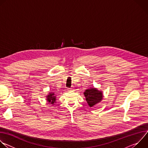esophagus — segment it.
<instances>
[{"mask_svg":"<svg viewBox=\"0 0 148 148\" xmlns=\"http://www.w3.org/2000/svg\"><path fill=\"white\" fill-rule=\"evenodd\" d=\"M68 91H69V92H73V91H74V88H69V89H68Z\"/></svg>","mask_w":148,"mask_h":148,"instance_id":"esophagus-1","label":"esophagus"}]
</instances>
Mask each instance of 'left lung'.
I'll use <instances>...</instances> for the list:
<instances>
[{"label": "left lung", "instance_id": "1", "mask_svg": "<svg viewBox=\"0 0 148 148\" xmlns=\"http://www.w3.org/2000/svg\"><path fill=\"white\" fill-rule=\"evenodd\" d=\"M84 94L86 97V101L91 107L95 106L97 103L100 102L103 98L102 91L95 88H90L86 90Z\"/></svg>", "mask_w": 148, "mask_h": 148}]
</instances>
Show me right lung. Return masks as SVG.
Returning a JSON list of instances; mask_svg holds the SVG:
<instances>
[{
	"mask_svg": "<svg viewBox=\"0 0 148 148\" xmlns=\"http://www.w3.org/2000/svg\"><path fill=\"white\" fill-rule=\"evenodd\" d=\"M47 100L48 102L51 104H54L56 100V96L54 92H50L49 95H47Z\"/></svg>",
	"mask_w": 148,
	"mask_h": 148,
	"instance_id": "right-lung-1",
	"label": "right lung"
}]
</instances>
